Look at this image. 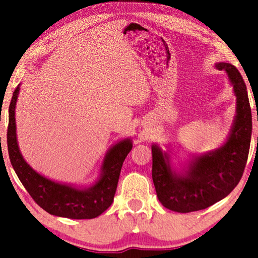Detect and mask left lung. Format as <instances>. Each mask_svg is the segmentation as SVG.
Listing matches in <instances>:
<instances>
[{
    "mask_svg": "<svg viewBox=\"0 0 258 258\" xmlns=\"http://www.w3.org/2000/svg\"><path fill=\"white\" fill-rule=\"evenodd\" d=\"M228 73L237 95V116L231 134L217 150L197 157L184 175H176L168 157L152 146V180L163 206L178 213H190L212 206L225 198L241 180L251 139V109L241 74L230 63H217Z\"/></svg>",
    "mask_w": 258,
    "mask_h": 258,
    "instance_id": "8db88e82",
    "label": "left lung"
}]
</instances>
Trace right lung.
Masks as SVG:
<instances>
[{
  "label": "right lung",
  "mask_w": 258,
  "mask_h": 258,
  "mask_svg": "<svg viewBox=\"0 0 258 258\" xmlns=\"http://www.w3.org/2000/svg\"><path fill=\"white\" fill-rule=\"evenodd\" d=\"M18 93L19 86H17L9 106L8 151L12 167L25 189L34 202L51 215L75 220L99 216L112 203L121 166L132 149V142L128 139L124 140L109 150L103 163L101 177L93 186L80 190L47 180L26 163L17 145L15 109Z\"/></svg>",
  "instance_id": "obj_1"
}]
</instances>
